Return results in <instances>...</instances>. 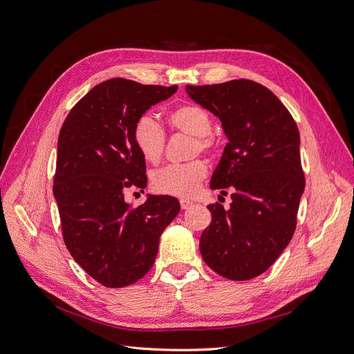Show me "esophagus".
I'll return each instance as SVG.
<instances>
[{"mask_svg": "<svg viewBox=\"0 0 354 354\" xmlns=\"http://www.w3.org/2000/svg\"><path fill=\"white\" fill-rule=\"evenodd\" d=\"M192 205H193V203H192L190 200H187V198H181V200H180V206H181V209H183V210L189 209Z\"/></svg>", "mask_w": 354, "mask_h": 354, "instance_id": "1", "label": "esophagus"}]
</instances>
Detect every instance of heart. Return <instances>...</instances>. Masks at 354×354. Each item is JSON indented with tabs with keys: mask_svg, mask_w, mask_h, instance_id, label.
<instances>
[{
	"mask_svg": "<svg viewBox=\"0 0 354 354\" xmlns=\"http://www.w3.org/2000/svg\"><path fill=\"white\" fill-rule=\"evenodd\" d=\"M167 122L173 131L192 136L193 154L213 153L217 148V140L212 133L213 118L197 104H183L167 113ZM132 140L141 157L157 164L165 149V131L148 113L141 115L133 124ZM207 177V165L205 161L194 160L186 164L167 165L153 174V187L156 192L178 197L193 196L200 183Z\"/></svg>",
	"mask_w": 354,
	"mask_h": 354,
	"instance_id": "heart-1",
	"label": "heart"
}]
</instances>
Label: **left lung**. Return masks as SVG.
I'll return each mask as SVG.
<instances>
[{"label": "left lung", "instance_id": "left-lung-1", "mask_svg": "<svg viewBox=\"0 0 354 354\" xmlns=\"http://www.w3.org/2000/svg\"><path fill=\"white\" fill-rule=\"evenodd\" d=\"M186 92L221 120L229 140L210 189H229L232 203L227 210L207 206L212 223L201 233L200 254L218 275L252 279L278 259L295 232L306 187L298 127L281 100L254 80L187 85Z\"/></svg>", "mask_w": 354, "mask_h": 354}]
</instances>
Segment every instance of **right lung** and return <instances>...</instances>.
<instances>
[{
    "label": "right lung",
    "instance_id": "add662e5",
    "mask_svg": "<svg viewBox=\"0 0 354 354\" xmlns=\"http://www.w3.org/2000/svg\"><path fill=\"white\" fill-rule=\"evenodd\" d=\"M176 91V85L109 79L83 96L62 125L53 194L63 241L104 287L121 288L141 279L156 262L161 233L180 212L171 196H148L138 207L124 198L127 189L147 186L133 124Z\"/></svg>",
    "mask_w": 354,
    "mask_h": 354
}]
</instances>
